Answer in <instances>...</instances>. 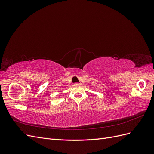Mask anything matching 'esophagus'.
Here are the masks:
<instances>
[{
	"label": "esophagus",
	"mask_w": 154,
	"mask_h": 154,
	"mask_svg": "<svg viewBox=\"0 0 154 154\" xmlns=\"http://www.w3.org/2000/svg\"><path fill=\"white\" fill-rule=\"evenodd\" d=\"M80 85H81V83H74V85H75V86Z\"/></svg>",
	"instance_id": "34e87169"
}]
</instances>
